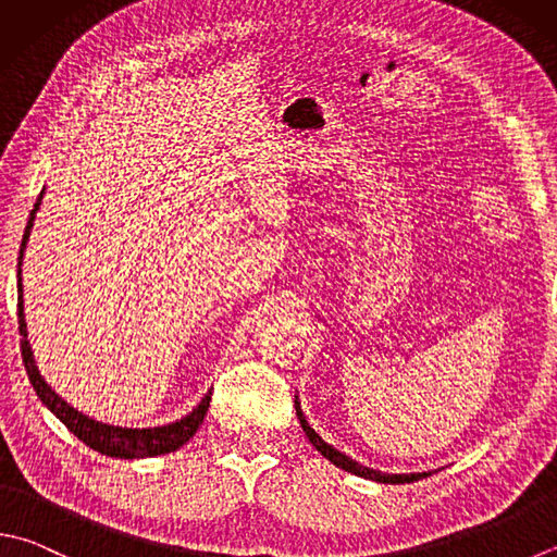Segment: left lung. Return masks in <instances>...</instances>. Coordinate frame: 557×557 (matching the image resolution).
<instances>
[{
  "label": "left lung",
  "instance_id": "1",
  "mask_svg": "<svg viewBox=\"0 0 557 557\" xmlns=\"http://www.w3.org/2000/svg\"><path fill=\"white\" fill-rule=\"evenodd\" d=\"M296 414H298V419H300V426H302V432H306V436L310 438V444L320 450V454L327 458V460H332L334 466L337 468H342V470H346V473H354V475H359V478H366V480H375V482H387V485H403V482H414V480H422V478H426L429 473H409V475H393V473H381V470H373V468H366V466H361V463H356V460H351L349 456H344L342 450H337L334 446H330L327 442H324V438L314 432V429L306 422V414H302V409H300V403L296 400Z\"/></svg>",
  "mask_w": 557,
  "mask_h": 557
}]
</instances>
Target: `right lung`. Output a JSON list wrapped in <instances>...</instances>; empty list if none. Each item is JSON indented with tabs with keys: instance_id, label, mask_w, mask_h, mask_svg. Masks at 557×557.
Listing matches in <instances>:
<instances>
[{
	"instance_id": "obj_1",
	"label": "right lung",
	"mask_w": 557,
	"mask_h": 557,
	"mask_svg": "<svg viewBox=\"0 0 557 557\" xmlns=\"http://www.w3.org/2000/svg\"><path fill=\"white\" fill-rule=\"evenodd\" d=\"M40 198H44V191H40L34 211H30L24 239H21L18 267H21V259H24V249L28 243L30 227H34V218L40 206ZM21 293L24 290H21V269H18V332L21 337H24L21 339V356H24L28 381L34 385L36 395L44 400V405L70 429L72 434L79 438V442L111 458H152V456H162V454H170V450H176L196 434V429L201 426L203 417L208 412V405H211V393L198 403L194 412H188L184 419H180V422L154 426V429H125V426L103 424V422H97V419H89L87 414L77 412L75 407L62 400V397L52 391V387L44 381V375H40L36 369L34 351H30V344L26 339L28 334H26V320H24V298H21Z\"/></svg>"
}]
</instances>
